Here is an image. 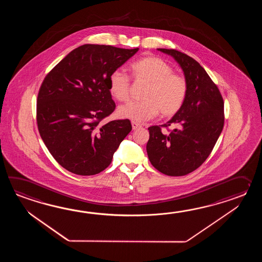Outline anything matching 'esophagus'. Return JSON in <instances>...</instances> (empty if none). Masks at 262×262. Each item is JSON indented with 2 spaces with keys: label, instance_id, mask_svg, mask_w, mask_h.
Instances as JSON below:
<instances>
[{
  "label": "esophagus",
  "instance_id": "34e87169",
  "mask_svg": "<svg viewBox=\"0 0 262 262\" xmlns=\"http://www.w3.org/2000/svg\"><path fill=\"white\" fill-rule=\"evenodd\" d=\"M131 123H132V127H133L134 130H135V129L139 128V127L141 126V124L138 123V122H136V121H132Z\"/></svg>",
  "mask_w": 262,
  "mask_h": 262
}]
</instances>
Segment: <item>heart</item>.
<instances>
[{
    "mask_svg": "<svg viewBox=\"0 0 262 262\" xmlns=\"http://www.w3.org/2000/svg\"><path fill=\"white\" fill-rule=\"evenodd\" d=\"M129 71L135 82L146 84L141 94L143 100L120 106V117L142 122L158 113L163 118L172 117L181 110L187 95V81L184 76L173 73L167 62L156 56H145L132 62ZM108 89L115 99L126 102L131 93L130 78L121 71H113L108 77Z\"/></svg>",
    "mask_w": 262,
    "mask_h": 262,
    "instance_id": "heart-1",
    "label": "heart"
}]
</instances>
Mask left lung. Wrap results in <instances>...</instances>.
Segmentation results:
<instances>
[{"label":"left lung","mask_w":262,"mask_h":262,"mask_svg":"<svg viewBox=\"0 0 262 262\" xmlns=\"http://www.w3.org/2000/svg\"><path fill=\"white\" fill-rule=\"evenodd\" d=\"M172 56L187 81L184 105L170 121L150 126L146 150L150 164L167 176L193 172L212 152L224 127V100L216 84L190 56L176 50L158 49ZM175 125L177 128L168 127ZM167 128L169 134L161 132Z\"/></svg>","instance_id":"8db88e82"}]
</instances>
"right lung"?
<instances>
[{"label":"right lung","instance_id":"1","mask_svg":"<svg viewBox=\"0 0 262 262\" xmlns=\"http://www.w3.org/2000/svg\"><path fill=\"white\" fill-rule=\"evenodd\" d=\"M138 50L83 45L45 77L37 95V127L51 156L68 171L82 176L103 171L132 130L128 119L101 122L116 107L110 75Z\"/></svg>","mask_w":262,"mask_h":262}]
</instances>
